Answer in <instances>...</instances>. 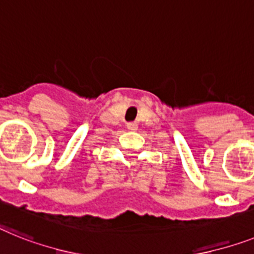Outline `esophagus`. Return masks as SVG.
<instances>
[{"mask_svg": "<svg viewBox=\"0 0 254 254\" xmlns=\"http://www.w3.org/2000/svg\"><path fill=\"white\" fill-rule=\"evenodd\" d=\"M127 130H130V131H134L138 129V125L135 123H127Z\"/></svg>", "mask_w": 254, "mask_h": 254, "instance_id": "esophagus-1", "label": "esophagus"}]
</instances>
